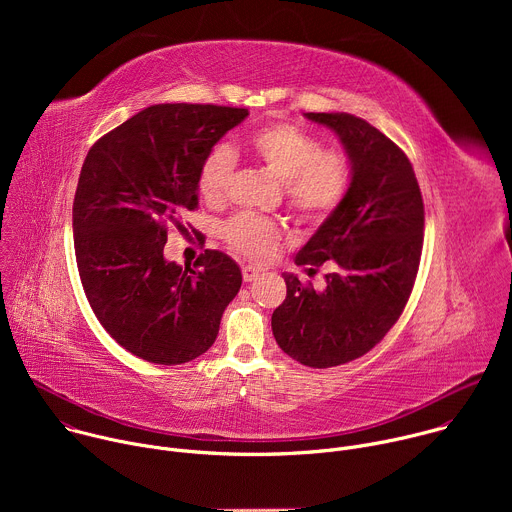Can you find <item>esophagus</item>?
<instances>
[{
    "instance_id": "34e87169",
    "label": "esophagus",
    "mask_w": 512,
    "mask_h": 512,
    "mask_svg": "<svg viewBox=\"0 0 512 512\" xmlns=\"http://www.w3.org/2000/svg\"><path fill=\"white\" fill-rule=\"evenodd\" d=\"M261 273V269L259 267H255V265H245L243 267V279L245 281H253V279H257V275Z\"/></svg>"
}]
</instances>
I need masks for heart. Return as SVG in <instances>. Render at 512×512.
I'll list each match as a JSON object with an SVG mask.
<instances>
[{"instance_id": "obj_1", "label": "heart", "mask_w": 512, "mask_h": 512, "mask_svg": "<svg viewBox=\"0 0 512 512\" xmlns=\"http://www.w3.org/2000/svg\"><path fill=\"white\" fill-rule=\"evenodd\" d=\"M247 154L283 182L287 206L308 221H322L334 212L350 188V162L342 152L322 150L310 133L289 123H271L253 131ZM235 172V156L225 145L214 148L198 170V192L208 204L225 202ZM225 241L251 259L273 255L281 229L253 212H239L223 225Z\"/></svg>"}]
</instances>
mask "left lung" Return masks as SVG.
I'll return each mask as SVG.
<instances>
[{"instance_id":"8db88e82","label":"left lung","mask_w":512,"mask_h":512,"mask_svg":"<svg viewBox=\"0 0 512 512\" xmlns=\"http://www.w3.org/2000/svg\"><path fill=\"white\" fill-rule=\"evenodd\" d=\"M332 129L350 160L340 206L298 251L308 273L330 265L324 289L283 273L287 296L271 316L279 348L312 369L350 362L377 346L405 310L423 247V198L409 158L350 113H306Z\"/></svg>"}]
</instances>
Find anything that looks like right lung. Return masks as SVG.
I'll list each match as a JSON object with an SVG mask.
<instances>
[{
    "label": "right lung",
    "instance_id": "right-lung-1",
    "mask_svg": "<svg viewBox=\"0 0 512 512\" xmlns=\"http://www.w3.org/2000/svg\"><path fill=\"white\" fill-rule=\"evenodd\" d=\"M249 115L221 105H152L89 150L72 204L87 300L109 336L156 364H182L216 340L241 269L206 249L194 267L166 261L168 227L198 206V170L214 143ZM198 241L204 237L198 233Z\"/></svg>",
    "mask_w": 512,
    "mask_h": 512
}]
</instances>
